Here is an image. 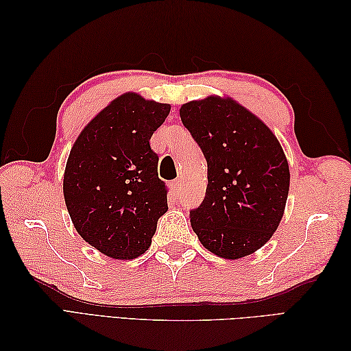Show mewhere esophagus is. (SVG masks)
<instances>
[{
  "mask_svg": "<svg viewBox=\"0 0 351 351\" xmlns=\"http://www.w3.org/2000/svg\"><path fill=\"white\" fill-rule=\"evenodd\" d=\"M171 190H173V195L180 196L181 193H182V182L180 180H176V181L171 182Z\"/></svg>",
  "mask_w": 351,
  "mask_h": 351,
  "instance_id": "1",
  "label": "esophagus"
}]
</instances>
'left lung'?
<instances>
[{
	"label": "left lung",
	"instance_id": "left-lung-1",
	"mask_svg": "<svg viewBox=\"0 0 351 351\" xmlns=\"http://www.w3.org/2000/svg\"><path fill=\"white\" fill-rule=\"evenodd\" d=\"M180 114L208 164L205 199L190 211L191 228L214 255L247 256L270 240L285 211L289 167L279 140L230 98L191 101Z\"/></svg>",
	"mask_w": 351,
	"mask_h": 351
}]
</instances>
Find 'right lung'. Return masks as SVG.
Masks as SVG:
<instances>
[{"label": "right lung", "mask_w": 351, "mask_h": 351, "mask_svg": "<svg viewBox=\"0 0 351 351\" xmlns=\"http://www.w3.org/2000/svg\"><path fill=\"white\" fill-rule=\"evenodd\" d=\"M169 113V104L125 93L87 123L71 149L66 208L77 232L110 258L143 255L167 211V189L149 140Z\"/></svg>", "instance_id": "right-lung-1"}]
</instances>
